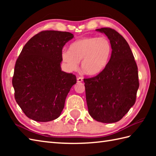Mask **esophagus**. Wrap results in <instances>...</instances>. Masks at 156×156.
I'll return each mask as SVG.
<instances>
[{"instance_id": "obj_1", "label": "esophagus", "mask_w": 156, "mask_h": 156, "mask_svg": "<svg viewBox=\"0 0 156 156\" xmlns=\"http://www.w3.org/2000/svg\"><path fill=\"white\" fill-rule=\"evenodd\" d=\"M82 81H83V78L78 77V78H77V82H82Z\"/></svg>"}]
</instances>
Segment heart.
<instances>
[{
  "label": "heart",
  "mask_w": 156,
  "mask_h": 156,
  "mask_svg": "<svg viewBox=\"0 0 156 156\" xmlns=\"http://www.w3.org/2000/svg\"><path fill=\"white\" fill-rule=\"evenodd\" d=\"M112 52L109 39L101 37H84L73 42L69 51L62 53V60L69 70H76L81 61L82 69L88 75H97L107 67Z\"/></svg>",
  "instance_id": "1"
}]
</instances>
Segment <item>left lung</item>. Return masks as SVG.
I'll return each instance as SVG.
<instances>
[{"label":"left lung","mask_w":156,"mask_h":156,"mask_svg":"<svg viewBox=\"0 0 156 156\" xmlns=\"http://www.w3.org/2000/svg\"><path fill=\"white\" fill-rule=\"evenodd\" d=\"M107 36L112 45L107 67L94 77L84 78L88 112L94 120L105 123L119 121L136 101L138 69L128 43L115 29H97Z\"/></svg>","instance_id":"8db88e82"}]
</instances>
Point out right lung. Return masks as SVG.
Wrapping results in <instances>:
<instances>
[{
  "instance_id": "right-lung-1",
  "label": "right lung",
  "mask_w": 156,
  "mask_h": 156,
  "mask_svg": "<svg viewBox=\"0 0 156 156\" xmlns=\"http://www.w3.org/2000/svg\"><path fill=\"white\" fill-rule=\"evenodd\" d=\"M71 33L43 31L23 47L16 59L12 83L15 98L25 115L39 122L59 117L76 76L61 70L64 45Z\"/></svg>"
}]
</instances>
